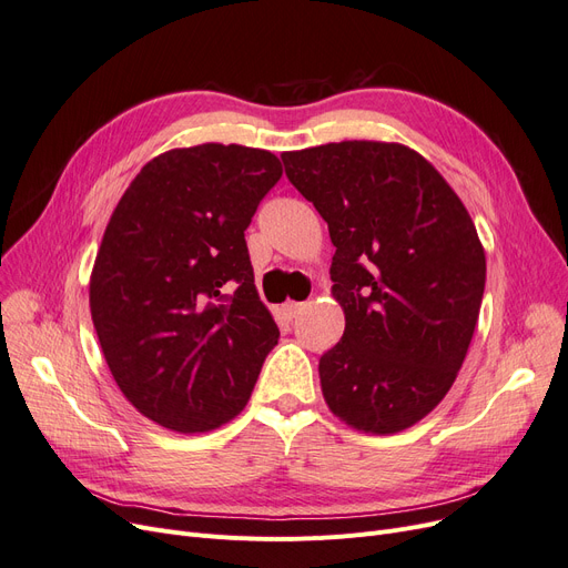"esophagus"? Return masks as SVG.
I'll list each match as a JSON object with an SVG mask.
<instances>
[{
	"instance_id": "34e87169",
	"label": "esophagus",
	"mask_w": 568,
	"mask_h": 568,
	"mask_svg": "<svg viewBox=\"0 0 568 568\" xmlns=\"http://www.w3.org/2000/svg\"><path fill=\"white\" fill-rule=\"evenodd\" d=\"M305 307H307V303H294V301H291V303H286V305H284V311H286V315H288V317H296L298 313H303V311H305Z\"/></svg>"
}]
</instances>
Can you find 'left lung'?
Listing matches in <instances>:
<instances>
[{"instance_id":"left-lung-1","label":"left lung","mask_w":568,"mask_h":568,"mask_svg":"<svg viewBox=\"0 0 568 568\" xmlns=\"http://www.w3.org/2000/svg\"><path fill=\"white\" fill-rule=\"evenodd\" d=\"M282 161L336 246L332 296L346 332L320 357L324 400L357 432H405L445 398L469 351L486 286L474 220L403 144L334 142Z\"/></svg>"}]
</instances>
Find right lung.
<instances>
[{
	"label": "right lung",
	"instance_id": "right-lung-1",
	"mask_svg": "<svg viewBox=\"0 0 568 568\" xmlns=\"http://www.w3.org/2000/svg\"><path fill=\"white\" fill-rule=\"evenodd\" d=\"M280 178L265 149H170L109 220L90 277L99 346L132 407L170 432L234 419L277 346L244 230Z\"/></svg>",
	"mask_w": 568,
	"mask_h": 568
}]
</instances>
